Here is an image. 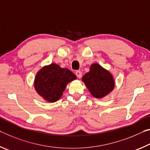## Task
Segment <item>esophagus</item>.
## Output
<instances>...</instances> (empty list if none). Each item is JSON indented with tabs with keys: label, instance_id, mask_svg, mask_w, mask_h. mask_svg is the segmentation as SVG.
<instances>
[{
	"label": "esophagus",
	"instance_id": "1",
	"mask_svg": "<svg viewBox=\"0 0 150 150\" xmlns=\"http://www.w3.org/2000/svg\"><path fill=\"white\" fill-rule=\"evenodd\" d=\"M76 76L78 78H80L81 77H82V72H81L80 70H77L76 71Z\"/></svg>",
	"mask_w": 150,
	"mask_h": 150
}]
</instances>
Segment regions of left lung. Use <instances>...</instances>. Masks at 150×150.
I'll use <instances>...</instances> for the list:
<instances>
[{"label":"left lung","instance_id":"1","mask_svg":"<svg viewBox=\"0 0 150 150\" xmlns=\"http://www.w3.org/2000/svg\"><path fill=\"white\" fill-rule=\"evenodd\" d=\"M82 80L91 94L97 98H102L108 94L115 85L112 75L98 64L91 65L89 72L84 75Z\"/></svg>","mask_w":150,"mask_h":150}]
</instances>
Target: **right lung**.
<instances>
[{"label": "right lung", "mask_w": 150, "mask_h": 150, "mask_svg": "<svg viewBox=\"0 0 150 150\" xmlns=\"http://www.w3.org/2000/svg\"><path fill=\"white\" fill-rule=\"evenodd\" d=\"M76 79L67 68L56 64L45 66L39 71L34 80V88L38 94L46 101L55 102L62 96L66 85Z\"/></svg>", "instance_id": "right-lung-1"}]
</instances>
